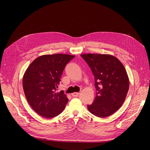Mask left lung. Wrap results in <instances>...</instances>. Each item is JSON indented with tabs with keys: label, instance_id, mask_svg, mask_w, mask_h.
<instances>
[{
	"label": "left lung",
	"instance_id": "1",
	"mask_svg": "<svg viewBox=\"0 0 150 150\" xmlns=\"http://www.w3.org/2000/svg\"><path fill=\"white\" fill-rule=\"evenodd\" d=\"M75 57L67 54L43 55L34 60L23 75L25 96L34 111L45 118H53L64 109L68 98L58 88L66 64Z\"/></svg>",
	"mask_w": 150,
	"mask_h": 150
}]
</instances>
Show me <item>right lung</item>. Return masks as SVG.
Masks as SVG:
<instances>
[{"label": "right lung", "mask_w": 150, "mask_h": 150, "mask_svg": "<svg viewBox=\"0 0 150 150\" xmlns=\"http://www.w3.org/2000/svg\"><path fill=\"white\" fill-rule=\"evenodd\" d=\"M81 57L95 78L96 97L88 105L89 111L98 117L112 115L122 106L127 97L129 86L127 71L122 62L112 55L89 53Z\"/></svg>", "instance_id": "right-lung-1"}]
</instances>
